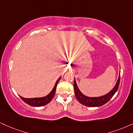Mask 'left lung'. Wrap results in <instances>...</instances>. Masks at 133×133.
<instances>
[{
  "label": "left lung",
  "instance_id": "obj_1",
  "mask_svg": "<svg viewBox=\"0 0 133 133\" xmlns=\"http://www.w3.org/2000/svg\"><path fill=\"white\" fill-rule=\"evenodd\" d=\"M119 81H120V74L118 77V79L116 82V85L113 89L107 94L106 95L101 96L98 97H89L85 96L80 91L79 88L77 87V85L76 84V79L74 78V89L75 95H76V98L80 103L82 105L87 107H100L103 105L104 104L107 103L109 100L113 97L115 95V93L118 90V87H119Z\"/></svg>",
  "mask_w": 133,
  "mask_h": 133
}]
</instances>
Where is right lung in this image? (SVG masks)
<instances>
[{"label":"right lung","mask_w":133,"mask_h":133,"mask_svg":"<svg viewBox=\"0 0 133 133\" xmlns=\"http://www.w3.org/2000/svg\"><path fill=\"white\" fill-rule=\"evenodd\" d=\"M61 79V77L57 80L56 82L55 85H54V87L52 90H51V92L49 93L48 95L45 96V97H41V98H23V97H20L22 98V100L23 102H25V103L28 104V105H30L32 107H42L44 106V105H47L48 103H49L52 99L53 98L54 94H55L56 90V87L57 83L59 82V80Z\"/></svg>","instance_id":"obj_1"}]
</instances>
